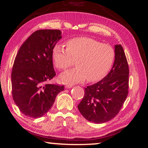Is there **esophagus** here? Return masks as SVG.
Here are the masks:
<instances>
[{
    "mask_svg": "<svg viewBox=\"0 0 148 148\" xmlns=\"http://www.w3.org/2000/svg\"><path fill=\"white\" fill-rule=\"evenodd\" d=\"M72 87V85L69 84H66V86H65V87H66V88H71Z\"/></svg>",
    "mask_w": 148,
    "mask_h": 148,
    "instance_id": "34e87169",
    "label": "esophagus"
}]
</instances>
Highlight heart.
<instances>
[{
  "instance_id": "1",
  "label": "heart",
  "mask_w": 148,
  "mask_h": 148,
  "mask_svg": "<svg viewBox=\"0 0 148 148\" xmlns=\"http://www.w3.org/2000/svg\"><path fill=\"white\" fill-rule=\"evenodd\" d=\"M66 48L56 45L52 51L55 66L60 71L73 66L77 67L66 71L60 77L63 82L76 83L87 80L89 82L101 79L108 73L116 57L111 46L102 44L89 37H77L66 42Z\"/></svg>"
}]
</instances>
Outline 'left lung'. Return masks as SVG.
Listing matches in <instances>:
<instances>
[{"label": "left lung", "mask_w": 148, "mask_h": 148, "mask_svg": "<svg viewBox=\"0 0 148 148\" xmlns=\"http://www.w3.org/2000/svg\"><path fill=\"white\" fill-rule=\"evenodd\" d=\"M116 57L111 71L103 79L85 88L84 97L77 105L89 121L102 123L119 113L129 92V69L123 48L115 46Z\"/></svg>", "instance_id": "1"}]
</instances>
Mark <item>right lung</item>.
Here are the masks:
<instances>
[{
    "instance_id": "obj_1",
    "label": "right lung",
    "mask_w": 148,
    "mask_h": 148,
    "mask_svg": "<svg viewBox=\"0 0 148 148\" xmlns=\"http://www.w3.org/2000/svg\"><path fill=\"white\" fill-rule=\"evenodd\" d=\"M61 38L56 29L33 32L20 47L12 71L14 101L22 114L38 118L51 109L64 86L47 84L56 76L52 51Z\"/></svg>"
}]
</instances>
